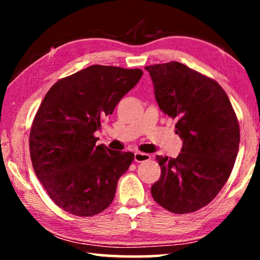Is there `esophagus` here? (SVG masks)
<instances>
[{"label":"esophagus","mask_w":260,"mask_h":260,"mask_svg":"<svg viewBox=\"0 0 260 260\" xmlns=\"http://www.w3.org/2000/svg\"><path fill=\"white\" fill-rule=\"evenodd\" d=\"M151 158V156L149 153H143V152H135L134 153V160L138 162H142V161H147Z\"/></svg>","instance_id":"1"}]
</instances>
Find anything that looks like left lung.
Returning a JSON list of instances; mask_svg holds the SVG:
<instances>
[{
	"mask_svg": "<svg viewBox=\"0 0 260 260\" xmlns=\"http://www.w3.org/2000/svg\"><path fill=\"white\" fill-rule=\"evenodd\" d=\"M158 107L177 118L182 140L177 158L157 156L161 173L152 184L158 204L178 214L195 212L212 201L232 173L240 126L219 83L179 61L146 67Z\"/></svg>",
	"mask_w": 260,
	"mask_h": 260,
	"instance_id": "obj_1",
	"label": "left lung"
}]
</instances>
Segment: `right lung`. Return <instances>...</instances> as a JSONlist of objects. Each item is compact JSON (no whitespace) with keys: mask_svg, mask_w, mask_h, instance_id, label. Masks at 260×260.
<instances>
[{"mask_svg":"<svg viewBox=\"0 0 260 260\" xmlns=\"http://www.w3.org/2000/svg\"><path fill=\"white\" fill-rule=\"evenodd\" d=\"M142 74L91 65L60 79L43 99L30 127V159L48 195L67 212L91 217L112 203L134 153L96 146L94 133Z\"/></svg>","mask_w":260,"mask_h":260,"instance_id":"right-lung-1","label":"right lung"}]
</instances>
